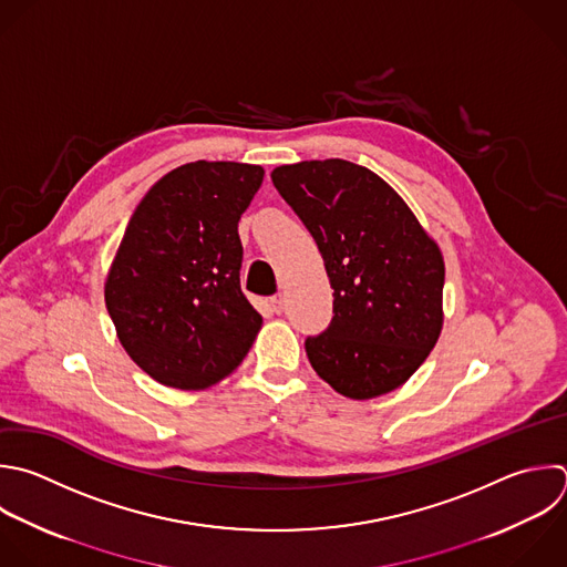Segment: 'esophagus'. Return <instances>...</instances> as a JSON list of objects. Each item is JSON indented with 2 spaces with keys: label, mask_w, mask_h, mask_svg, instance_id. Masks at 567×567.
Returning <instances> with one entry per match:
<instances>
[{
  "label": "esophagus",
  "mask_w": 567,
  "mask_h": 567,
  "mask_svg": "<svg viewBox=\"0 0 567 567\" xmlns=\"http://www.w3.org/2000/svg\"><path fill=\"white\" fill-rule=\"evenodd\" d=\"M270 308H272V312L281 315V312H284V297H281V295L270 297Z\"/></svg>",
  "instance_id": "34e87169"
}]
</instances>
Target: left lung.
<instances>
[{"mask_svg":"<svg viewBox=\"0 0 567 567\" xmlns=\"http://www.w3.org/2000/svg\"><path fill=\"white\" fill-rule=\"evenodd\" d=\"M270 177L317 241L334 290L330 326L306 339L315 372L359 401L403 385L443 326L436 241L379 175L352 162H299Z\"/></svg>","mask_w":567,"mask_h":567,"instance_id":"left-lung-1","label":"left lung"}]
</instances>
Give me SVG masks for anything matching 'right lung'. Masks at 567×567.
I'll use <instances>...</instances> for the list:
<instances>
[{
	"label": "right lung",
	"mask_w": 567,
	"mask_h": 567,
	"mask_svg": "<svg viewBox=\"0 0 567 567\" xmlns=\"http://www.w3.org/2000/svg\"><path fill=\"white\" fill-rule=\"evenodd\" d=\"M261 182V166L193 162L135 208L104 297L124 350L155 381L204 390L244 361L261 330L241 292L237 233Z\"/></svg>",
	"instance_id": "add662e5"
}]
</instances>
